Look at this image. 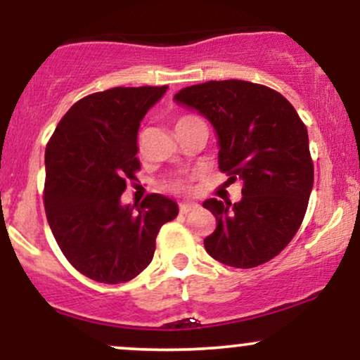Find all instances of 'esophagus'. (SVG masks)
I'll use <instances>...</instances> for the list:
<instances>
[{
	"instance_id": "obj_1",
	"label": "esophagus",
	"mask_w": 360,
	"mask_h": 360,
	"mask_svg": "<svg viewBox=\"0 0 360 360\" xmlns=\"http://www.w3.org/2000/svg\"><path fill=\"white\" fill-rule=\"evenodd\" d=\"M194 210H198V205L196 203H181L179 205V212L183 214H188L194 212Z\"/></svg>"
}]
</instances>
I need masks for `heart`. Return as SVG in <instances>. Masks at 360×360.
I'll use <instances>...</instances> for the list:
<instances>
[{"instance_id":"b5f03b06","label":"heart","mask_w":360,"mask_h":360,"mask_svg":"<svg viewBox=\"0 0 360 360\" xmlns=\"http://www.w3.org/2000/svg\"><path fill=\"white\" fill-rule=\"evenodd\" d=\"M189 118H193V117L179 118V120H177V123L186 122V120H189ZM177 123H176V125H177ZM189 188H191V179H189V177H177V179L172 181V183H169V189H171V191H174V193H188Z\"/></svg>"}]
</instances>
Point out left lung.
<instances>
[{"mask_svg": "<svg viewBox=\"0 0 360 360\" xmlns=\"http://www.w3.org/2000/svg\"><path fill=\"white\" fill-rule=\"evenodd\" d=\"M218 135V167L243 183L238 203L206 200L217 229L205 249L218 262L250 269L274 259L303 221L313 188L308 131L283 94L249 81H208L176 94Z\"/></svg>", "mask_w": 360, "mask_h": 360, "instance_id": "obj_1", "label": "left lung"}]
</instances>
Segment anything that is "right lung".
Returning <instances> with one entry per match:
<instances>
[{
	"label": "right lung",
	"mask_w": 360,
	"mask_h": 360,
	"mask_svg": "<svg viewBox=\"0 0 360 360\" xmlns=\"http://www.w3.org/2000/svg\"><path fill=\"white\" fill-rule=\"evenodd\" d=\"M167 86L111 88L69 108L45 148L44 205L65 259L86 278L120 284L150 264L160 226L177 205L148 194L140 205L120 203L140 171V122Z\"/></svg>",
	"instance_id": "obj_1"
}]
</instances>
